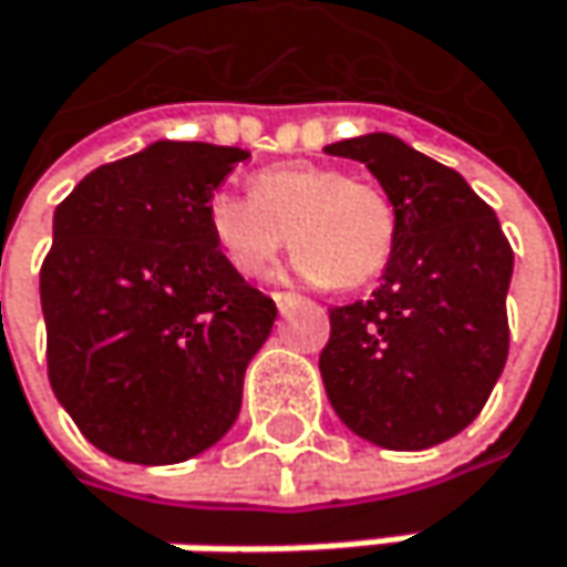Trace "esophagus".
<instances>
[{"label":"esophagus","instance_id":"34e87169","mask_svg":"<svg viewBox=\"0 0 567 567\" xmlns=\"http://www.w3.org/2000/svg\"><path fill=\"white\" fill-rule=\"evenodd\" d=\"M270 297H274V303H277L280 310H287L290 303H297V300H300V297H297V293H290V290H274Z\"/></svg>","mask_w":567,"mask_h":567}]
</instances>
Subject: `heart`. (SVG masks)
I'll list each match as a JSON object with an SVG mask.
<instances>
[{
	"label": "heart",
	"mask_w": 567,
	"mask_h": 567,
	"mask_svg": "<svg viewBox=\"0 0 567 567\" xmlns=\"http://www.w3.org/2000/svg\"><path fill=\"white\" fill-rule=\"evenodd\" d=\"M208 228L225 260L245 277L267 274L290 231L297 270L307 280L359 290L389 267L398 212L389 192L369 178L290 163L257 173L250 195H212Z\"/></svg>",
	"instance_id": "b5f03b06"
}]
</instances>
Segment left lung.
<instances>
[{
	"instance_id": "8db88e82",
	"label": "left lung",
	"mask_w": 567,
	"mask_h": 567,
	"mask_svg": "<svg viewBox=\"0 0 567 567\" xmlns=\"http://www.w3.org/2000/svg\"><path fill=\"white\" fill-rule=\"evenodd\" d=\"M359 159L398 212V241L369 300L329 310L319 372L336 414L389 451L434 447L483 411L509 355L513 248L461 173L369 133L326 146Z\"/></svg>"
}]
</instances>
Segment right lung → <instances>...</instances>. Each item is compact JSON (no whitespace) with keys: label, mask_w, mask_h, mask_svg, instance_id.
Wrapping results in <instances>:
<instances>
[{"label":"right lung","mask_w":567,"mask_h":567,"mask_svg":"<svg viewBox=\"0 0 567 567\" xmlns=\"http://www.w3.org/2000/svg\"><path fill=\"white\" fill-rule=\"evenodd\" d=\"M238 146L153 143L84 176L41 260L48 382L78 431L126 463H178L235 424L277 303L225 260L212 192Z\"/></svg>","instance_id":"1"}]
</instances>
